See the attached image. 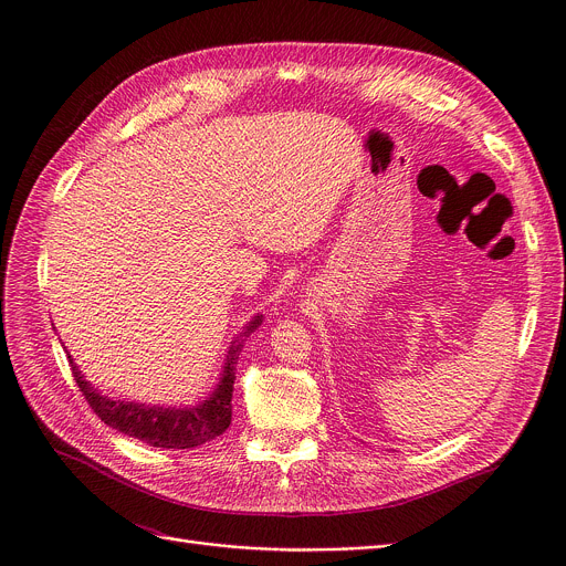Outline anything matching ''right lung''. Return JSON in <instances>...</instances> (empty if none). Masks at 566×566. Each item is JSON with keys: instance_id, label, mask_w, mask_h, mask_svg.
<instances>
[{"instance_id": "obj_1", "label": "right lung", "mask_w": 566, "mask_h": 566, "mask_svg": "<svg viewBox=\"0 0 566 566\" xmlns=\"http://www.w3.org/2000/svg\"><path fill=\"white\" fill-rule=\"evenodd\" d=\"M262 325V315H255L228 347L221 378L212 394L206 400H199L190 408H164V406H145V402H132L120 398H109L103 391L94 389L90 380L80 374L77 365L66 352L73 380L80 391L87 398L90 408L105 421L109 428L134 437L147 446L166 448V450H188L197 448L219 434H223L232 419V385L237 358L244 349V340Z\"/></svg>"}]
</instances>
